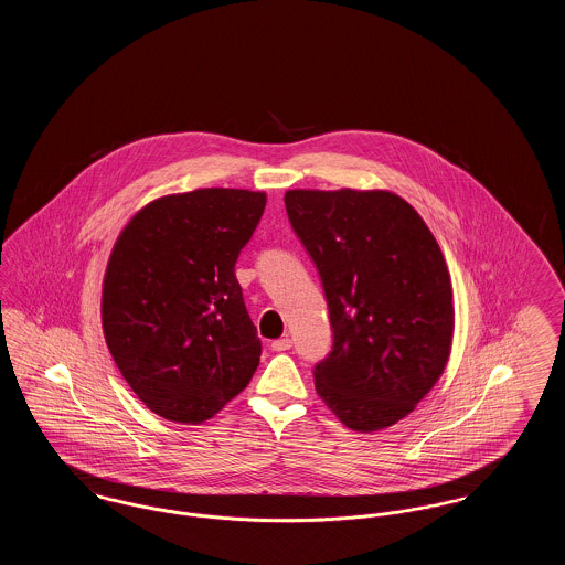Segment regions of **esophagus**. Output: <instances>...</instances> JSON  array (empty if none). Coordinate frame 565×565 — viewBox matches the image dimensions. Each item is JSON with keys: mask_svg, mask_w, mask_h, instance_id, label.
Segmentation results:
<instances>
[{"mask_svg": "<svg viewBox=\"0 0 565 565\" xmlns=\"http://www.w3.org/2000/svg\"><path fill=\"white\" fill-rule=\"evenodd\" d=\"M292 348V341L290 339H277L270 343V350L273 351H288Z\"/></svg>", "mask_w": 565, "mask_h": 565, "instance_id": "obj_1", "label": "esophagus"}]
</instances>
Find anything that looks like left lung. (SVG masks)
Listing matches in <instances>:
<instances>
[{
  "label": "left lung",
  "mask_w": 565,
  "mask_h": 565,
  "mask_svg": "<svg viewBox=\"0 0 565 565\" xmlns=\"http://www.w3.org/2000/svg\"><path fill=\"white\" fill-rule=\"evenodd\" d=\"M284 203L320 273L332 326L316 390L351 430H383L447 364L454 302L443 252L392 192L288 190Z\"/></svg>",
  "instance_id": "left-lung-1"
}]
</instances>
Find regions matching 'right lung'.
Wrapping results in <instances>:
<instances>
[{"label": "right lung", "instance_id": "obj_1", "mask_svg": "<svg viewBox=\"0 0 565 565\" xmlns=\"http://www.w3.org/2000/svg\"><path fill=\"white\" fill-rule=\"evenodd\" d=\"M267 196L192 190L143 207L109 256L102 318L109 353L137 398L169 422L201 424L260 362L235 265Z\"/></svg>", "mask_w": 565, "mask_h": 565}]
</instances>
